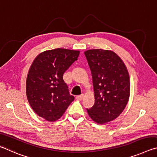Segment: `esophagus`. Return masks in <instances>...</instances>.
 <instances>
[{
    "label": "esophagus",
    "mask_w": 157,
    "mask_h": 157,
    "mask_svg": "<svg viewBox=\"0 0 157 157\" xmlns=\"http://www.w3.org/2000/svg\"><path fill=\"white\" fill-rule=\"evenodd\" d=\"M83 97H84V94H81V95L76 96V98L77 100H82V99H83Z\"/></svg>",
    "instance_id": "1"
}]
</instances>
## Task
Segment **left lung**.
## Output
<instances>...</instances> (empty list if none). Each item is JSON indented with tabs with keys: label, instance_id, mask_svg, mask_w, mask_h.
<instances>
[{
	"label": "left lung",
	"instance_id": "1",
	"mask_svg": "<svg viewBox=\"0 0 157 157\" xmlns=\"http://www.w3.org/2000/svg\"><path fill=\"white\" fill-rule=\"evenodd\" d=\"M84 54L92 72L95 98L87 113L94 122L105 124L116 119L127 105L130 92L129 73L113 51L94 49Z\"/></svg>",
	"mask_w": 157,
	"mask_h": 157
}]
</instances>
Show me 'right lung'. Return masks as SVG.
Here are the masks:
<instances>
[{"instance_id":"obj_1","label":"right lung","mask_w":157,"mask_h":157,"mask_svg":"<svg viewBox=\"0 0 157 157\" xmlns=\"http://www.w3.org/2000/svg\"><path fill=\"white\" fill-rule=\"evenodd\" d=\"M80 51L56 48L35 58L26 80V94L38 116L49 122L63 116L74 97L69 93L63 74L77 60Z\"/></svg>"}]
</instances>
